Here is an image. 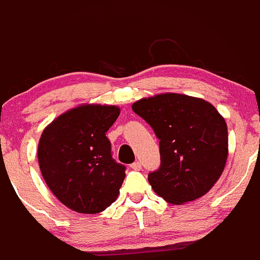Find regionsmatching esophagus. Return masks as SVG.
I'll return each instance as SVG.
<instances>
[{
	"label": "esophagus",
	"mask_w": 260,
	"mask_h": 260,
	"mask_svg": "<svg viewBox=\"0 0 260 260\" xmlns=\"http://www.w3.org/2000/svg\"><path fill=\"white\" fill-rule=\"evenodd\" d=\"M131 169H133V170H141V169H142V165H141L140 161H136V162L131 164Z\"/></svg>",
	"instance_id": "obj_1"
}]
</instances>
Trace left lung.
<instances>
[{"label":"left lung","instance_id":"8db88e82","mask_svg":"<svg viewBox=\"0 0 260 260\" xmlns=\"http://www.w3.org/2000/svg\"><path fill=\"white\" fill-rule=\"evenodd\" d=\"M133 112L160 140V168L148 174L153 191L173 205L202 197L228 158V125L210 103L180 94L138 100Z\"/></svg>","mask_w":260,"mask_h":260}]
</instances>
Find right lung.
Returning a JSON list of instances; mask_svg holds the SVG:
<instances>
[{
  "label": "right lung",
  "instance_id": "1",
  "mask_svg": "<svg viewBox=\"0 0 260 260\" xmlns=\"http://www.w3.org/2000/svg\"><path fill=\"white\" fill-rule=\"evenodd\" d=\"M119 108L81 105L59 115L42 133L40 171L52 193L80 213H99L119 194L125 166L113 158L105 133Z\"/></svg>",
  "mask_w": 260,
  "mask_h": 260
}]
</instances>
